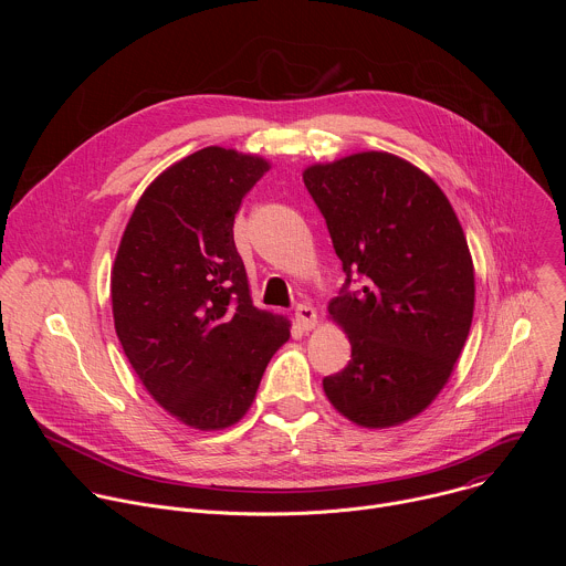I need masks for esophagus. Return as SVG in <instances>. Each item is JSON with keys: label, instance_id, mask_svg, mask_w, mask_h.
I'll use <instances>...</instances> for the list:
<instances>
[{"label": "esophagus", "instance_id": "1", "mask_svg": "<svg viewBox=\"0 0 566 566\" xmlns=\"http://www.w3.org/2000/svg\"><path fill=\"white\" fill-rule=\"evenodd\" d=\"M317 322V313L313 306L308 304H297L295 306V325L302 329V332H311L315 327Z\"/></svg>", "mask_w": 566, "mask_h": 566}]
</instances>
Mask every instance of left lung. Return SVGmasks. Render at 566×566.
Returning a JSON list of instances; mask_svg holds the SVG:
<instances>
[{
    "instance_id": "left-lung-1",
    "label": "left lung",
    "mask_w": 566,
    "mask_h": 566,
    "mask_svg": "<svg viewBox=\"0 0 566 566\" xmlns=\"http://www.w3.org/2000/svg\"><path fill=\"white\" fill-rule=\"evenodd\" d=\"M347 275L329 315L352 360L322 380L332 406L363 428L421 415L448 382L474 311V269L443 190L387 151H360L302 175ZM358 274L364 289L349 292Z\"/></svg>"
}]
</instances>
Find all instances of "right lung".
<instances>
[{
	"label": "right lung",
	"mask_w": 566,
	"mask_h": 566,
	"mask_svg": "<svg viewBox=\"0 0 566 566\" xmlns=\"http://www.w3.org/2000/svg\"><path fill=\"white\" fill-rule=\"evenodd\" d=\"M269 160L203 147L138 199L112 269L114 327L160 408L197 430H223L253 406L289 319L253 306L232 223Z\"/></svg>",
	"instance_id": "obj_1"
}]
</instances>
